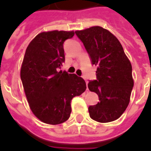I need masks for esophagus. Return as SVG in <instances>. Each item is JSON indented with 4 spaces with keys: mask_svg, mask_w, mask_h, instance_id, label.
<instances>
[{
    "mask_svg": "<svg viewBox=\"0 0 151 151\" xmlns=\"http://www.w3.org/2000/svg\"><path fill=\"white\" fill-rule=\"evenodd\" d=\"M85 82H86V85H87V89H88V81L85 80Z\"/></svg>",
    "mask_w": 151,
    "mask_h": 151,
    "instance_id": "34e87169",
    "label": "esophagus"
}]
</instances>
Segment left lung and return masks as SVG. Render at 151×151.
Segmentation results:
<instances>
[{"label": "left lung", "instance_id": "1", "mask_svg": "<svg viewBox=\"0 0 151 151\" xmlns=\"http://www.w3.org/2000/svg\"><path fill=\"white\" fill-rule=\"evenodd\" d=\"M92 65L97 66L96 79L88 87L99 102L88 107L90 117L101 123L119 118L126 110L134 82L132 65L120 41L107 29L92 27L76 31Z\"/></svg>", "mask_w": 151, "mask_h": 151}]
</instances>
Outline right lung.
Returning a JSON list of instances; mask_svg holds the SVG:
<instances>
[{"instance_id":"1","label":"right lung","mask_w":151,"mask_h":151,"mask_svg":"<svg viewBox=\"0 0 151 151\" xmlns=\"http://www.w3.org/2000/svg\"><path fill=\"white\" fill-rule=\"evenodd\" d=\"M73 31L43 32L25 52L20 77L34 114L49 124L63 123L70 116L71 100L86 89L82 78L59 70L65 62L63 44Z\"/></svg>"}]
</instances>
